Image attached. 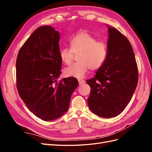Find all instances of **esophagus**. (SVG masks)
Returning <instances> with one entry per match:
<instances>
[{"label": "esophagus", "mask_w": 152, "mask_h": 152, "mask_svg": "<svg viewBox=\"0 0 152 152\" xmlns=\"http://www.w3.org/2000/svg\"><path fill=\"white\" fill-rule=\"evenodd\" d=\"M78 81H79V83L80 85H82L85 83V80L83 79H78Z\"/></svg>", "instance_id": "34e87169"}]
</instances>
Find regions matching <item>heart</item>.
<instances>
[{
	"instance_id": "b5f03b06",
	"label": "heart",
	"mask_w": 152,
	"mask_h": 152,
	"mask_svg": "<svg viewBox=\"0 0 152 152\" xmlns=\"http://www.w3.org/2000/svg\"><path fill=\"white\" fill-rule=\"evenodd\" d=\"M70 48H63L59 50V57L66 65L70 64L73 53L79 54L78 63L64 70L66 77L83 78L90 68L96 70L102 67L107 57V45L103 41H97L94 36L86 31H80L70 40Z\"/></svg>"
}]
</instances>
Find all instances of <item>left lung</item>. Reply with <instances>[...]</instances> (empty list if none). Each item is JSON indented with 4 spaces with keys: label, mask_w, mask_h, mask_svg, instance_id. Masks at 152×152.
Returning a JSON list of instances; mask_svg holds the SVG:
<instances>
[{
    "label": "left lung",
    "mask_w": 152,
    "mask_h": 152,
    "mask_svg": "<svg viewBox=\"0 0 152 152\" xmlns=\"http://www.w3.org/2000/svg\"><path fill=\"white\" fill-rule=\"evenodd\" d=\"M108 26V54L94 78L86 80L91 87L87 99L92 112L103 118L121 114L136 90L138 71L129 40L117 29Z\"/></svg>",
    "instance_id": "8db88e82"
}]
</instances>
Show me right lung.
I'll return each instance as SVG.
<instances>
[{
    "mask_svg": "<svg viewBox=\"0 0 152 152\" xmlns=\"http://www.w3.org/2000/svg\"><path fill=\"white\" fill-rule=\"evenodd\" d=\"M59 33L50 26L35 30L16 59L18 93L30 111L45 121H54L68 109L79 82L74 77L57 80L61 75Z\"/></svg>",
    "mask_w": 152,
    "mask_h": 152,
    "instance_id": "1",
    "label": "right lung"
}]
</instances>
